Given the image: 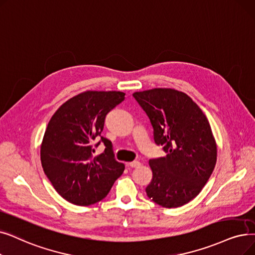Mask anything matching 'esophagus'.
I'll list each match as a JSON object with an SVG mask.
<instances>
[{
  "label": "esophagus",
  "instance_id": "1",
  "mask_svg": "<svg viewBox=\"0 0 255 255\" xmlns=\"http://www.w3.org/2000/svg\"><path fill=\"white\" fill-rule=\"evenodd\" d=\"M139 165H140V162L137 160L128 162V167H131V168H136V167H139Z\"/></svg>",
  "mask_w": 255,
  "mask_h": 255
}]
</instances>
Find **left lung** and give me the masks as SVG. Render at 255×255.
I'll return each instance as SVG.
<instances>
[{
	"label": "left lung",
	"mask_w": 255,
	"mask_h": 255,
	"mask_svg": "<svg viewBox=\"0 0 255 255\" xmlns=\"http://www.w3.org/2000/svg\"><path fill=\"white\" fill-rule=\"evenodd\" d=\"M135 100L153 127L154 141L164 157L149 160L151 200L162 207H179L201 192L217 162V142L209 122L193 99L174 88L136 92Z\"/></svg>",
	"instance_id": "left-lung-1"
}]
</instances>
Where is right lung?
I'll return each instance as SVG.
<instances>
[{
    "instance_id": "obj_1",
    "label": "right lung",
    "mask_w": 255,
    "mask_h": 255,
    "mask_svg": "<svg viewBox=\"0 0 255 255\" xmlns=\"http://www.w3.org/2000/svg\"><path fill=\"white\" fill-rule=\"evenodd\" d=\"M124 99L122 92L86 91L52 116L40 160L54 189L66 201L80 206L101 201L123 174L125 165L115 159L112 141L101 136L106 148L96 156L93 141L103 131L106 115Z\"/></svg>"
}]
</instances>
